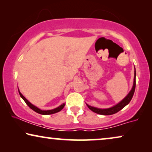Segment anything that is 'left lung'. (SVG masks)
Returning a JSON list of instances; mask_svg holds the SVG:
<instances>
[{
	"label": "left lung",
	"instance_id": "left-lung-1",
	"mask_svg": "<svg viewBox=\"0 0 152 152\" xmlns=\"http://www.w3.org/2000/svg\"><path fill=\"white\" fill-rule=\"evenodd\" d=\"M136 71L134 72V85H133L132 89L131 91L129 93V94L120 102V103H118V104H116L114 107L109 108V109H97V108L91 107L88 104L87 107L89 108V109H91V111L95 112V113L100 114V115H113L114 113H116L120 110L123 109V108L128 104L130 102V101L132 100L133 95L134 94L135 92V88H136Z\"/></svg>",
	"mask_w": 152,
	"mask_h": 152
}]
</instances>
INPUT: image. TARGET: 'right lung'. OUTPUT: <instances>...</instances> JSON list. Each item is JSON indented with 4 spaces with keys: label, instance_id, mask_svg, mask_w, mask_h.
I'll list each match as a JSON object with an SVG mask.
<instances>
[{
    "label": "right lung",
    "instance_id": "1",
    "mask_svg": "<svg viewBox=\"0 0 152 152\" xmlns=\"http://www.w3.org/2000/svg\"><path fill=\"white\" fill-rule=\"evenodd\" d=\"M18 92H19L20 96L22 97L23 99L25 101V102L27 104V105H28L31 109H32L33 111H34L35 112H37V113H38L39 114H41V115H50V114H53V113H57V112L61 111V110L64 107V106H65V103H64V104H61V106H59V107L56 108V109H54L52 110H48V111H43V110L39 109V108H37V107H35V106L32 104L30 102H29L28 100H27V99L21 94V93H20L19 91H18Z\"/></svg>",
    "mask_w": 152,
    "mask_h": 152
}]
</instances>
